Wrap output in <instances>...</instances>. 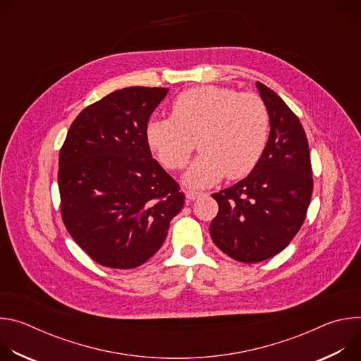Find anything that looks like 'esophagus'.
<instances>
[{
    "label": "esophagus",
    "instance_id": "obj_1",
    "mask_svg": "<svg viewBox=\"0 0 361 361\" xmlns=\"http://www.w3.org/2000/svg\"><path fill=\"white\" fill-rule=\"evenodd\" d=\"M184 192H185V197H187L190 201H192V200H195V198H198V197L202 195L201 191H195V190H185Z\"/></svg>",
    "mask_w": 361,
    "mask_h": 361
}]
</instances>
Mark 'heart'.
<instances>
[{
    "label": "heart",
    "mask_w": 361,
    "mask_h": 361,
    "mask_svg": "<svg viewBox=\"0 0 361 361\" xmlns=\"http://www.w3.org/2000/svg\"><path fill=\"white\" fill-rule=\"evenodd\" d=\"M269 131V113L259 95L200 85L177 95L171 117L148 121L147 142L164 167L181 170L197 140L201 152L183 183L202 188L224 176L237 180L250 174L266 149Z\"/></svg>",
    "instance_id": "obj_1"
}]
</instances>
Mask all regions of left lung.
I'll return each instance as SVG.
<instances>
[{"instance_id": "8db88e82", "label": "left lung", "mask_w": 361, "mask_h": 361, "mask_svg": "<svg viewBox=\"0 0 361 361\" xmlns=\"http://www.w3.org/2000/svg\"><path fill=\"white\" fill-rule=\"evenodd\" d=\"M270 118L260 161L237 184L213 194L219 214L214 244L241 263H259L283 251L305 220L313 192L310 149L304 128L286 102L255 82Z\"/></svg>"}]
</instances>
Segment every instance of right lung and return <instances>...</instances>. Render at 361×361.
Here are the masks:
<instances>
[{"label": "right lung", "mask_w": 361, "mask_h": 361, "mask_svg": "<svg viewBox=\"0 0 361 361\" xmlns=\"http://www.w3.org/2000/svg\"><path fill=\"white\" fill-rule=\"evenodd\" d=\"M167 91L127 87L106 95L78 114L60 151L63 221L104 267L144 264L184 205V192L147 142L149 116Z\"/></svg>", "instance_id": "obj_1"}]
</instances>
